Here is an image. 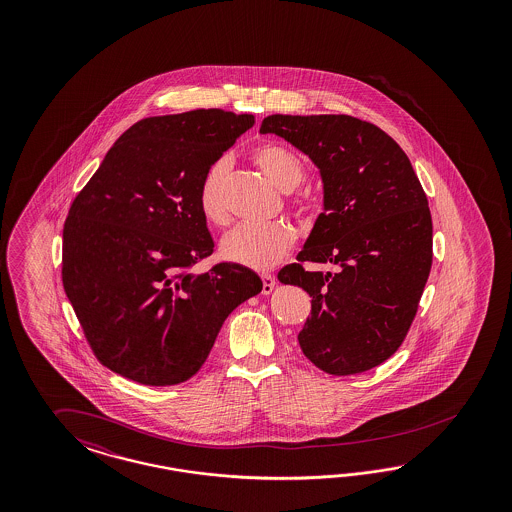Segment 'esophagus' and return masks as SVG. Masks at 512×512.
<instances>
[{"label":"esophagus","instance_id":"34e87169","mask_svg":"<svg viewBox=\"0 0 512 512\" xmlns=\"http://www.w3.org/2000/svg\"><path fill=\"white\" fill-rule=\"evenodd\" d=\"M261 279H263L264 295H270V293L274 291V287H276V278H274L272 274H263V276H261Z\"/></svg>","mask_w":512,"mask_h":512}]
</instances>
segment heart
<instances>
[{"mask_svg":"<svg viewBox=\"0 0 512 512\" xmlns=\"http://www.w3.org/2000/svg\"><path fill=\"white\" fill-rule=\"evenodd\" d=\"M255 165L264 176L281 189L293 191L304 178V167L295 152L287 146L266 142L253 150ZM229 172L227 159H217L206 171L199 189L201 214L212 225H225L229 219L223 186ZM296 229L287 221H272L264 225H238L221 240V257L253 270H268L279 263L295 246Z\"/></svg>","mask_w":512,"mask_h":512,"instance_id":"heart-1","label":"heart"}]
</instances>
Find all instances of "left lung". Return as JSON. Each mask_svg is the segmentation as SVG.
Listing matches in <instances>:
<instances>
[{"label":"left lung","instance_id":"left-lung-1","mask_svg":"<svg viewBox=\"0 0 512 512\" xmlns=\"http://www.w3.org/2000/svg\"><path fill=\"white\" fill-rule=\"evenodd\" d=\"M272 133L308 155L323 182L300 262H330L339 272L279 270L281 283L311 296L300 349L330 375L372 370L396 353L415 319L432 268V216L426 193L396 140L345 114L264 118Z\"/></svg>","mask_w":512,"mask_h":512}]
</instances>
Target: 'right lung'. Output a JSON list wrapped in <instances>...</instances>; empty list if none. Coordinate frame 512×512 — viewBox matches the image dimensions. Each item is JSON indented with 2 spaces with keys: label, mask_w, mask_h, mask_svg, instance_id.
<instances>
[{
  "label": "right lung",
  "mask_w": 512,
  "mask_h": 512,
  "mask_svg": "<svg viewBox=\"0 0 512 512\" xmlns=\"http://www.w3.org/2000/svg\"><path fill=\"white\" fill-rule=\"evenodd\" d=\"M255 118L219 109L152 116L112 144L63 227V289L95 357L150 387L201 370L229 313L259 295L242 264L193 266L214 240L199 208L206 171Z\"/></svg>",
  "instance_id": "add662e5"
}]
</instances>
